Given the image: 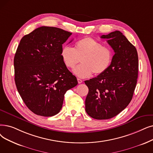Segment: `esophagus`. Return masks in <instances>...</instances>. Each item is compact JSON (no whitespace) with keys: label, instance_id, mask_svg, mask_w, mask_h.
I'll return each mask as SVG.
<instances>
[{"label":"esophagus","instance_id":"obj_1","mask_svg":"<svg viewBox=\"0 0 153 153\" xmlns=\"http://www.w3.org/2000/svg\"><path fill=\"white\" fill-rule=\"evenodd\" d=\"M77 82H78V83H79V84H81V83L82 82V81L81 80V79H79V78H77Z\"/></svg>","mask_w":153,"mask_h":153}]
</instances>
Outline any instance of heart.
Returning <instances> with one entry per match:
<instances>
[{
    "label": "heart",
    "instance_id": "obj_1",
    "mask_svg": "<svg viewBox=\"0 0 153 153\" xmlns=\"http://www.w3.org/2000/svg\"><path fill=\"white\" fill-rule=\"evenodd\" d=\"M61 56L66 67L73 69L80 62L73 72L81 78L100 75L107 71L112 63L113 53L108 47L91 37L83 38L78 41L74 48L65 45L62 48Z\"/></svg>",
    "mask_w": 153,
    "mask_h": 153
}]
</instances>
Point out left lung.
I'll return each instance as SVG.
<instances>
[{
    "label": "left lung",
    "instance_id": "1",
    "mask_svg": "<svg viewBox=\"0 0 153 153\" xmlns=\"http://www.w3.org/2000/svg\"><path fill=\"white\" fill-rule=\"evenodd\" d=\"M114 50L109 69L96 77L85 81L89 88L85 111L96 119H108L117 115L129 104L137 83V50L120 31L102 35Z\"/></svg>",
    "mask_w": 153,
    "mask_h": 153
}]
</instances>
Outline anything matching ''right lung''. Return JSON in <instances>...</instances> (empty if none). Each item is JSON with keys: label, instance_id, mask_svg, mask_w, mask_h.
<instances>
[{"label": "right lung", "instance_id": "right-lung-1", "mask_svg": "<svg viewBox=\"0 0 153 153\" xmlns=\"http://www.w3.org/2000/svg\"><path fill=\"white\" fill-rule=\"evenodd\" d=\"M71 34L42 26L24 36L18 45L14 59L16 85L25 105L37 115L59 113L65 93L77 84L61 56L62 44Z\"/></svg>", "mask_w": 153, "mask_h": 153}]
</instances>
